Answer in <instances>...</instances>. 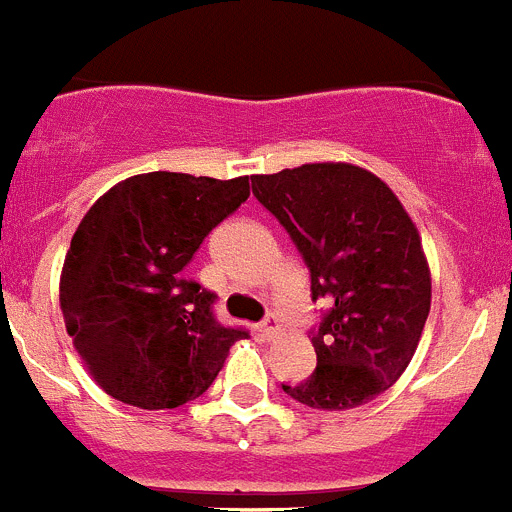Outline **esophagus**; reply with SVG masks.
Listing matches in <instances>:
<instances>
[{
  "label": "esophagus",
  "instance_id": "obj_1",
  "mask_svg": "<svg viewBox=\"0 0 512 512\" xmlns=\"http://www.w3.org/2000/svg\"><path fill=\"white\" fill-rule=\"evenodd\" d=\"M259 330H261V336H264L266 341H277L279 333H282V328H279V320L274 318V315H271V318H266L264 323L259 325Z\"/></svg>",
  "mask_w": 512,
  "mask_h": 512
}]
</instances>
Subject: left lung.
<instances>
[{
  "label": "left lung",
  "mask_w": 512,
  "mask_h": 512,
  "mask_svg": "<svg viewBox=\"0 0 512 512\" xmlns=\"http://www.w3.org/2000/svg\"><path fill=\"white\" fill-rule=\"evenodd\" d=\"M310 266L330 312L312 336L318 366L287 395L315 410L366 405L400 379L431 312V269L413 217L387 184L346 161L253 176Z\"/></svg>",
  "instance_id": "1"
}]
</instances>
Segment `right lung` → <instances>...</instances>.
<instances>
[{"instance_id":"1","label":"right lung","mask_w":512,"mask_h":512,"mask_svg":"<svg viewBox=\"0 0 512 512\" xmlns=\"http://www.w3.org/2000/svg\"><path fill=\"white\" fill-rule=\"evenodd\" d=\"M251 194L248 176L135 174L81 217L63 259V323L94 382L140 410L200 397L241 328H223L187 266L220 220Z\"/></svg>"}]
</instances>
